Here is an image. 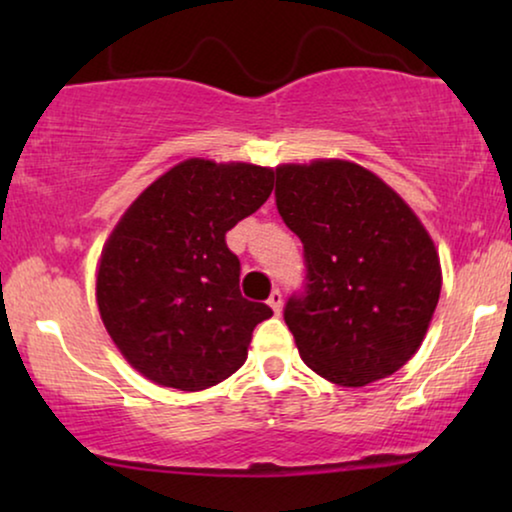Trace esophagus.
Returning <instances> with one entry per match:
<instances>
[{"label": "esophagus", "mask_w": 512, "mask_h": 512, "mask_svg": "<svg viewBox=\"0 0 512 512\" xmlns=\"http://www.w3.org/2000/svg\"><path fill=\"white\" fill-rule=\"evenodd\" d=\"M268 305L272 307V310H275V314L282 312V291H279V289H272L270 298H268Z\"/></svg>", "instance_id": "obj_1"}]
</instances>
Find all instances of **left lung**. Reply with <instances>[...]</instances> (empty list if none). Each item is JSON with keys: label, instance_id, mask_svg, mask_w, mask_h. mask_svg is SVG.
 <instances>
[{"label": "left lung", "instance_id": "obj_1", "mask_svg": "<svg viewBox=\"0 0 512 512\" xmlns=\"http://www.w3.org/2000/svg\"><path fill=\"white\" fill-rule=\"evenodd\" d=\"M275 174L279 216L305 251V286L284 307L300 359L340 387L396 373L422 345L443 284L422 221L349 160Z\"/></svg>", "mask_w": 512, "mask_h": 512}]
</instances>
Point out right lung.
<instances>
[{
	"label": "right lung",
	"instance_id": "add662e5",
	"mask_svg": "<svg viewBox=\"0 0 512 512\" xmlns=\"http://www.w3.org/2000/svg\"><path fill=\"white\" fill-rule=\"evenodd\" d=\"M275 172L191 158L153 181L109 235L97 268L104 328L135 370L181 391L214 387L247 361L265 303L240 293L226 233L270 198Z\"/></svg>",
	"mask_w": 512,
	"mask_h": 512
}]
</instances>
